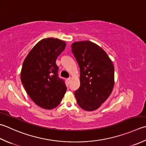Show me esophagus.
I'll list each match as a JSON object with an SVG mask.
<instances>
[{"label":"esophagus","instance_id":"esophagus-1","mask_svg":"<svg viewBox=\"0 0 146 146\" xmlns=\"http://www.w3.org/2000/svg\"><path fill=\"white\" fill-rule=\"evenodd\" d=\"M71 77H70V78H67V82H68V84H70V82H71Z\"/></svg>","mask_w":146,"mask_h":146}]
</instances>
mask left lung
<instances>
[{"instance_id":"left-lung-1","label":"left lung","mask_w":146,"mask_h":146,"mask_svg":"<svg viewBox=\"0 0 146 146\" xmlns=\"http://www.w3.org/2000/svg\"><path fill=\"white\" fill-rule=\"evenodd\" d=\"M71 47L80 69V86L75 92L77 103L85 111H94L112 92L114 65L106 52L92 42H76Z\"/></svg>"}]
</instances>
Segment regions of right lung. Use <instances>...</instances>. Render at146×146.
I'll return each instance as SVG.
<instances>
[{
	"mask_svg": "<svg viewBox=\"0 0 146 146\" xmlns=\"http://www.w3.org/2000/svg\"><path fill=\"white\" fill-rule=\"evenodd\" d=\"M66 42L54 38L41 40L24 60L21 80L28 96L38 106L56 108L66 91L64 80L58 76L56 61L64 50Z\"/></svg>",
	"mask_w": 146,
	"mask_h": 146,
	"instance_id": "1",
	"label": "right lung"
}]
</instances>
